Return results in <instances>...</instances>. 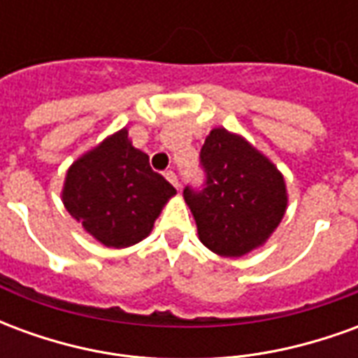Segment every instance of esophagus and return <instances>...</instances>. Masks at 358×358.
<instances>
[{
	"label": "esophagus",
	"mask_w": 358,
	"mask_h": 358,
	"mask_svg": "<svg viewBox=\"0 0 358 358\" xmlns=\"http://www.w3.org/2000/svg\"><path fill=\"white\" fill-rule=\"evenodd\" d=\"M164 178L169 180V182H171V184L174 187H178V178H176V174H174V172H172V171L164 172Z\"/></svg>",
	"instance_id": "1"
}]
</instances>
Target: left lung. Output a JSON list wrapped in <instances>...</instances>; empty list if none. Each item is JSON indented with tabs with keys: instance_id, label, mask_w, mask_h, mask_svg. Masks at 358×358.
<instances>
[{
	"instance_id": "8db88e82",
	"label": "left lung",
	"mask_w": 358,
	"mask_h": 358,
	"mask_svg": "<svg viewBox=\"0 0 358 358\" xmlns=\"http://www.w3.org/2000/svg\"><path fill=\"white\" fill-rule=\"evenodd\" d=\"M201 163L205 189H184L199 241L220 257H243L263 248L287 209L284 174L263 151L224 126L205 138Z\"/></svg>"
}]
</instances>
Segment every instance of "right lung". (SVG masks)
Segmentation results:
<instances>
[{"label":"right lung","mask_w":358,"mask_h":358,"mask_svg":"<svg viewBox=\"0 0 358 358\" xmlns=\"http://www.w3.org/2000/svg\"><path fill=\"white\" fill-rule=\"evenodd\" d=\"M176 189L151 171L148 153L132 145L128 128L107 136L74 161L61 199L84 232L105 248L145 240Z\"/></svg>","instance_id":"obj_1"}]
</instances>
